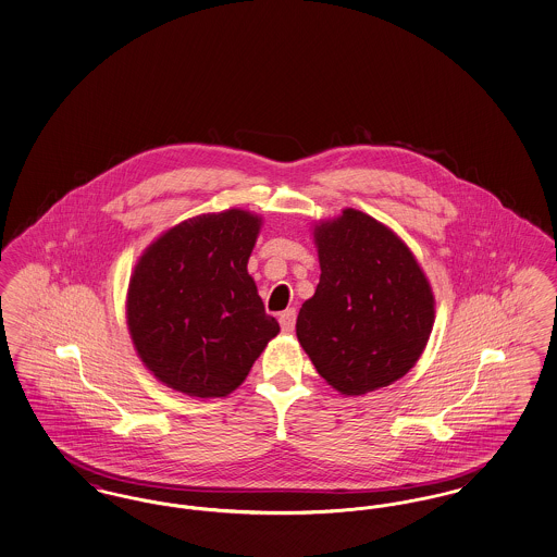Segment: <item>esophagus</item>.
<instances>
[{"label": "esophagus", "mask_w": 557, "mask_h": 557, "mask_svg": "<svg viewBox=\"0 0 557 557\" xmlns=\"http://www.w3.org/2000/svg\"><path fill=\"white\" fill-rule=\"evenodd\" d=\"M294 323H296V309H286L284 313H280V325L286 334L294 330Z\"/></svg>", "instance_id": "1"}]
</instances>
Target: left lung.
Segmentation results:
<instances>
[{"instance_id":"obj_1","label":"left lung","mask_w":557,"mask_h":557,"mask_svg":"<svg viewBox=\"0 0 557 557\" xmlns=\"http://www.w3.org/2000/svg\"><path fill=\"white\" fill-rule=\"evenodd\" d=\"M318 290L296 319L319 375L346 397L411 370L434 325V294L407 244L366 212L345 209L313 232Z\"/></svg>"}]
</instances>
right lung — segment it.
I'll return each mask as SVG.
<instances>
[{
    "label": "right lung",
    "instance_id": "obj_1",
    "mask_svg": "<svg viewBox=\"0 0 557 557\" xmlns=\"http://www.w3.org/2000/svg\"><path fill=\"white\" fill-rule=\"evenodd\" d=\"M261 216L242 209L198 214L139 257L127 325L144 366L187 397H227L277 336L280 323L248 275Z\"/></svg>",
    "mask_w": 557,
    "mask_h": 557
}]
</instances>
